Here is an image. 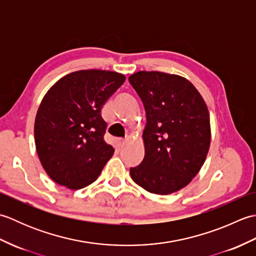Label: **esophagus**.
Returning <instances> with one entry per match:
<instances>
[{"label":"esophagus","instance_id":"1","mask_svg":"<svg viewBox=\"0 0 256 256\" xmlns=\"http://www.w3.org/2000/svg\"><path fill=\"white\" fill-rule=\"evenodd\" d=\"M126 142H128V140H123V138H120V140H116V143H118V146H124L125 144H126Z\"/></svg>","mask_w":256,"mask_h":256}]
</instances>
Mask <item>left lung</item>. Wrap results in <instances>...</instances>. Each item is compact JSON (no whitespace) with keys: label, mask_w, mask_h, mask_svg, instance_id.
I'll return each mask as SVG.
<instances>
[{"label":"left lung","mask_w":256,"mask_h":256,"mask_svg":"<svg viewBox=\"0 0 256 256\" xmlns=\"http://www.w3.org/2000/svg\"><path fill=\"white\" fill-rule=\"evenodd\" d=\"M146 111L144 160L130 174L146 192L170 194L199 172L211 142L210 116L194 86L178 74L138 72L130 76Z\"/></svg>","instance_id":"obj_1"}]
</instances>
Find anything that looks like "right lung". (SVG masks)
I'll use <instances>...</instances> for the list:
<instances>
[{
  "instance_id": "right-lung-1",
  "label": "right lung",
  "mask_w": 256,
  "mask_h": 256,
  "mask_svg": "<svg viewBox=\"0 0 256 256\" xmlns=\"http://www.w3.org/2000/svg\"><path fill=\"white\" fill-rule=\"evenodd\" d=\"M125 76L108 70H79L59 79L42 98L35 145L47 175L58 184L81 189L96 180L114 148L104 140L102 106Z\"/></svg>"
}]
</instances>
